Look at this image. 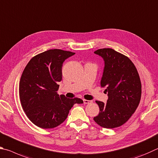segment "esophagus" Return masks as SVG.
Instances as JSON below:
<instances>
[{"instance_id":"1","label":"esophagus","mask_w":158,"mask_h":158,"mask_svg":"<svg viewBox=\"0 0 158 158\" xmlns=\"http://www.w3.org/2000/svg\"><path fill=\"white\" fill-rule=\"evenodd\" d=\"M83 102L85 104H89L92 103V101H89V100H86V99H83Z\"/></svg>"}]
</instances>
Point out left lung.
I'll list each match as a JSON object with an SVG mask.
<instances>
[{
    "label": "left lung",
    "mask_w": 158,
    "mask_h": 158,
    "mask_svg": "<svg viewBox=\"0 0 158 158\" xmlns=\"http://www.w3.org/2000/svg\"><path fill=\"white\" fill-rule=\"evenodd\" d=\"M103 58L105 67L101 86L106 87L107 103L96 101L100 112L94 118L105 128L122 126L139 106L142 84L137 70L129 58L112 48H101L94 52Z\"/></svg>",
    "instance_id": "left-lung-1"
}]
</instances>
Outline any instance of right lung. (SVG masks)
I'll return each instance as SVG.
<instances>
[{
  "instance_id": "add662e5",
  "label": "right lung",
  "mask_w": 158,
  "mask_h": 158,
  "mask_svg": "<svg viewBox=\"0 0 158 158\" xmlns=\"http://www.w3.org/2000/svg\"><path fill=\"white\" fill-rule=\"evenodd\" d=\"M74 54L61 49L48 50L33 57L24 69L19 97L26 116L35 126L55 128L65 121L74 104L83 103L81 98H67L57 93L62 78V64Z\"/></svg>"
}]
</instances>
